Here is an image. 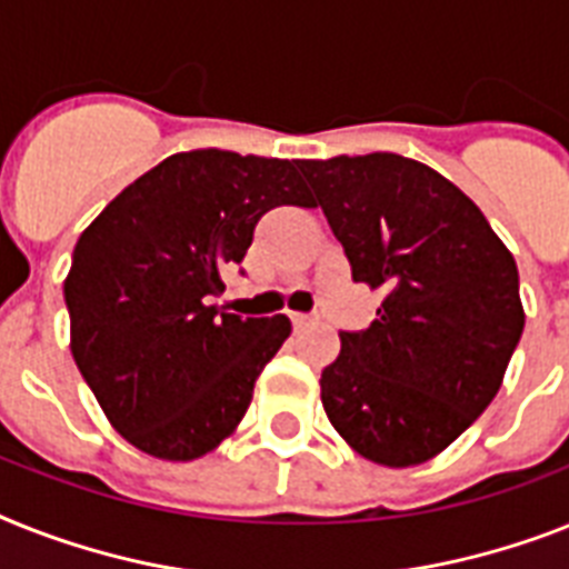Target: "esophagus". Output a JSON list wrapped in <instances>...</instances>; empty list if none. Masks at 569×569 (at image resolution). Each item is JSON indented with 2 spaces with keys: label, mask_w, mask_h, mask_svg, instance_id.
Wrapping results in <instances>:
<instances>
[{
  "label": "esophagus",
  "mask_w": 569,
  "mask_h": 569,
  "mask_svg": "<svg viewBox=\"0 0 569 569\" xmlns=\"http://www.w3.org/2000/svg\"><path fill=\"white\" fill-rule=\"evenodd\" d=\"M290 322H293V328H308L313 326V317L311 313H290Z\"/></svg>",
  "instance_id": "obj_1"
}]
</instances>
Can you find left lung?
Masks as SVG:
<instances>
[{
  "label": "left lung",
  "instance_id": "left-lung-1",
  "mask_svg": "<svg viewBox=\"0 0 569 569\" xmlns=\"http://www.w3.org/2000/svg\"><path fill=\"white\" fill-rule=\"evenodd\" d=\"M351 279L383 290L340 331L319 389L337 433L387 468L427 462L477 421L523 335L518 264L471 197L398 153L296 159Z\"/></svg>",
  "mask_w": 569,
  "mask_h": 569
}]
</instances>
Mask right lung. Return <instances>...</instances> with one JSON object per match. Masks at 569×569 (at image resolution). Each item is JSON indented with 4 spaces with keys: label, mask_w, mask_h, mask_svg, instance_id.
<instances>
[{
    "label": "right lung",
    "mask_w": 569,
    "mask_h": 569,
    "mask_svg": "<svg viewBox=\"0 0 569 569\" xmlns=\"http://www.w3.org/2000/svg\"><path fill=\"white\" fill-rule=\"evenodd\" d=\"M276 206H311L288 159L189 150L130 182L74 243L63 281L72 358L110 425L150 457L218 448L290 335L211 296Z\"/></svg>",
    "instance_id": "obj_1"
}]
</instances>
